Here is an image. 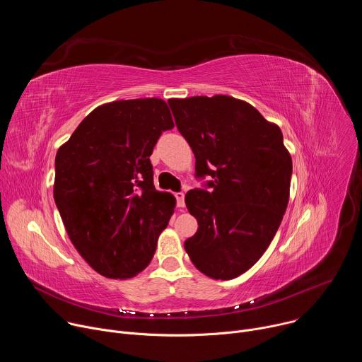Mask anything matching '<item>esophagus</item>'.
Returning a JSON list of instances; mask_svg holds the SVG:
<instances>
[{"instance_id":"34e87169","label":"esophagus","mask_w":362,"mask_h":362,"mask_svg":"<svg viewBox=\"0 0 362 362\" xmlns=\"http://www.w3.org/2000/svg\"><path fill=\"white\" fill-rule=\"evenodd\" d=\"M175 196H176L179 208H185V193H183V192H179V193H176Z\"/></svg>"}]
</instances>
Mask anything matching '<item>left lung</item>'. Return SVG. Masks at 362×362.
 I'll return each instance as SVG.
<instances>
[{"label":"left lung","instance_id":"1","mask_svg":"<svg viewBox=\"0 0 362 362\" xmlns=\"http://www.w3.org/2000/svg\"><path fill=\"white\" fill-rule=\"evenodd\" d=\"M176 126L196 158V176L212 192L185 202L197 232L185 249L212 279H233L271 245L289 202L292 159L281 129L249 103L223 94L170 98Z\"/></svg>","mask_w":362,"mask_h":362}]
</instances>
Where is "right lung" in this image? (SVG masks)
I'll return each mask as SVG.
<instances>
[{
  "mask_svg": "<svg viewBox=\"0 0 362 362\" xmlns=\"http://www.w3.org/2000/svg\"><path fill=\"white\" fill-rule=\"evenodd\" d=\"M175 126L162 98L95 107L60 146L54 200L69 238L100 275L129 279L151 261L176 206L153 185L151 151Z\"/></svg>",
  "mask_w": 362,
  "mask_h": 362,
  "instance_id": "add662e5",
  "label": "right lung"
}]
</instances>
